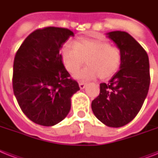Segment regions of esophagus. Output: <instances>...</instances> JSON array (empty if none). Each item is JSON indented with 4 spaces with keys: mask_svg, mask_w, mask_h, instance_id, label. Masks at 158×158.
Masks as SVG:
<instances>
[{
    "mask_svg": "<svg viewBox=\"0 0 158 158\" xmlns=\"http://www.w3.org/2000/svg\"><path fill=\"white\" fill-rule=\"evenodd\" d=\"M79 88H81V89H83V88H85L86 86H87V83H83V82H79Z\"/></svg>",
    "mask_w": 158,
    "mask_h": 158,
    "instance_id": "obj_1",
    "label": "esophagus"
}]
</instances>
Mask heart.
I'll list each match as a JSON object with an SVG mask.
<instances>
[{
    "instance_id": "obj_1",
    "label": "heart",
    "mask_w": 158,
    "mask_h": 158,
    "mask_svg": "<svg viewBox=\"0 0 158 158\" xmlns=\"http://www.w3.org/2000/svg\"><path fill=\"white\" fill-rule=\"evenodd\" d=\"M62 63L70 73L75 72L84 63L88 66L77 71L74 76L82 80H89L99 76L107 79L116 74L123 62V52L118 46L110 45L101 38H79L74 46L66 44L61 49Z\"/></svg>"
}]
</instances>
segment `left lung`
I'll use <instances>...</instances> for the list:
<instances>
[{
	"label": "left lung",
	"mask_w": 158,
	"mask_h": 158,
	"mask_svg": "<svg viewBox=\"0 0 158 158\" xmlns=\"http://www.w3.org/2000/svg\"><path fill=\"white\" fill-rule=\"evenodd\" d=\"M123 52L120 70L108 83L100 84V94L92 102V110L101 123L110 127L127 124L137 115L150 84L147 52L131 35L116 31L107 33Z\"/></svg>",
	"instance_id": "left-lung-1"
}]
</instances>
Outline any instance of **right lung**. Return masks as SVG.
Segmentation results:
<instances>
[{
  "label": "right lung",
  "instance_id": "right-lung-1",
  "mask_svg": "<svg viewBox=\"0 0 158 158\" xmlns=\"http://www.w3.org/2000/svg\"><path fill=\"white\" fill-rule=\"evenodd\" d=\"M74 33L67 28L48 27L31 33L15 55L13 90L22 111L39 125L62 121L70 110V98L79 90L59 53Z\"/></svg>",
  "mask_w": 158,
  "mask_h": 158
}]
</instances>
